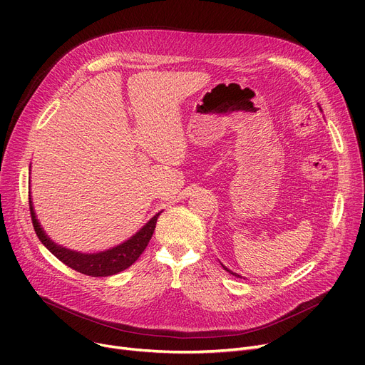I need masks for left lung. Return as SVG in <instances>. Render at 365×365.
Masks as SVG:
<instances>
[{"instance_id": "8db88e82", "label": "left lung", "mask_w": 365, "mask_h": 365, "mask_svg": "<svg viewBox=\"0 0 365 365\" xmlns=\"http://www.w3.org/2000/svg\"><path fill=\"white\" fill-rule=\"evenodd\" d=\"M223 267H225V266H223ZM225 269H226V271H227V272H229V274H232V275H235V277H238V275H237V274H234V272H232V271H229V269H227V267H225Z\"/></svg>"}]
</instances>
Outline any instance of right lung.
<instances>
[{"label": "right lung", "instance_id": "add662e5", "mask_svg": "<svg viewBox=\"0 0 365 365\" xmlns=\"http://www.w3.org/2000/svg\"><path fill=\"white\" fill-rule=\"evenodd\" d=\"M29 210H31V219H32L35 234L38 238H40V241L66 266L72 267V269H75L76 272H81V274L90 275V277L115 275V274L127 269L128 266H131L134 262H136L139 259V256L143 253L146 245L149 244V240H150L153 231H155L157 219L160 216V213L153 216L136 235L131 237L128 241L123 242L121 245L110 248V250L102 252V253L83 255V253L71 252V250H68V248L56 245L44 234L40 223H38L31 200H29Z\"/></svg>", "mask_w": 365, "mask_h": 365}]
</instances>
